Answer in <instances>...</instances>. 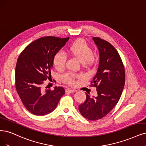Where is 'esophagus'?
Returning a JSON list of instances; mask_svg holds the SVG:
<instances>
[{"label":"esophagus","mask_w":146,"mask_h":146,"mask_svg":"<svg viewBox=\"0 0 146 146\" xmlns=\"http://www.w3.org/2000/svg\"><path fill=\"white\" fill-rule=\"evenodd\" d=\"M75 91V90H72V89H66V93H68V94H71V93H73Z\"/></svg>","instance_id":"1"}]
</instances>
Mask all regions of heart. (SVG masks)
<instances>
[{
  "label": "heart",
  "mask_w": 146,
  "mask_h": 146,
  "mask_svg": "<svg viewBox=\"0 0 146 146\" xmlns=\"http://www.w3.org/2000/svg\"><path fill=\"white\" fill-rule=\"evenodd\" d=\"M67 52L69 55L78 58L83 66H90L95 62V57L92 49L84 40L78 39L74 42L68 47ZM66 61V56L61 51L57 52L52 58L54 66L58 71L62 70L64 68ZM77 77L76 74L66 73L62 75V79L64 83L73 85Z\"/></svg>",
  "instance_id": "b5f03b06"
}]
</instances>
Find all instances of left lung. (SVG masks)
Here are the masks:
<instances>
[{
    "mask_svg": "<svg viewBox=\"0 0 146 146\" xmlns=\"http://www.w3.org/2000/svg\"><path fill=\"white\" fill-rule=\"evenodd\" d=\"M100 53L97 72L91 82L97 88V97L86 93L85 102L79 105V111L88 119L95 121L108 114L121 97L125 83V71L118 51L108 42L93 37Z\"/></svg>",
    "mask_w": 146,
    "mask_h": 146,
    "instance_id": "obj_1",
    "label": "left lung"
}]
</instances>
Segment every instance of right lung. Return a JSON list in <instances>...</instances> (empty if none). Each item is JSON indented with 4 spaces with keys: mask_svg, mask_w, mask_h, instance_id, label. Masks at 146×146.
I'll list each match as a JSON object with an SVG mask.
<instances>
[{
    "mask_svg": "<svg viewBox=\"0 0 146 146\" xmlns=\"http://www.w3.org/2000/svg\"><path fill=\"white\" fill-rule=\"evenodd\" d=\"M48 36L38 38L29 44L18 57L16 67V88L27 109L36 115H46L56 108L65 93L62 87L44 90L43 84L51 77L54 54L68 41Z\"/></svg>",
    "mask_w": 146,
    "mask_h": 146,
    "instance_id": "1",
    "label": "right lung"
}]
</instances>
